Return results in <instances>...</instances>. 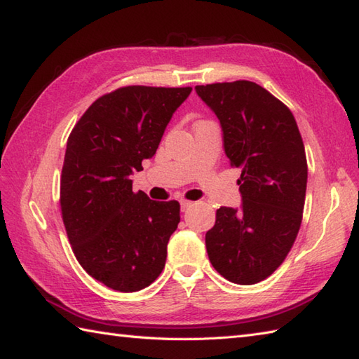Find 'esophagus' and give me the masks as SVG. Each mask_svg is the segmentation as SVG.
Returning a JSON list of instances; mask_svg holds the SVG:
<instances>
[{
    "instance_id": "34e87169",
    "label": "esophagus",
    "mask_w": 359,
    "mask_h": 359,
    "mask_svg": "<svg viewBox=\"0 0 359 359\" xmlns=\"http://www.w3.org/2000/svg\"><path fill=\"white\" fill-rule=\"evenodd\" d=\"M191 205H193V202H189V201H184V199L180 201V208H182V211L188 210L189 207H191Z\"/></svg>"
}]
</instances>
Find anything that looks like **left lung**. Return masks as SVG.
<instances>
[{
	"label": "left lung",
	"mask_w": 359,
	"mask_h": 359,
	"mask_svg": "<svg viewBox=\"0 0 359 359\" xmlns=\"http://www.w3.org/2000/svg\"><path fill=\"white\" fill-rule=\"evenodd\" d=\"M196 93L216 114L225 156L241 170V207H220L205 234L210 262L234 284H256L284 262L299 231L307 189L302 137L287 106L253 81Z\"/></svg>",
	"instance_id": "obj_1"
}]
</instances>
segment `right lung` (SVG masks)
I'll return each instance as SVG.
<instances>
[{"label":"right lung","instance_id":"add662e5","mask_svg":"<svg viewBox=\"0 0 359 359\" xmlns=\"http://www.w3.org/2000/svg\"><path fill=\"white\" fill-rule=\"evenodd\" d=\"M189 94L191 88H120L90 104L67 139L60 187L67 238L86 273L117 292H139L165 266L180 205L133 193L131 175L156 154Z\"/></svg>","mask_w":359,"mask_h":359}]
</instances>
